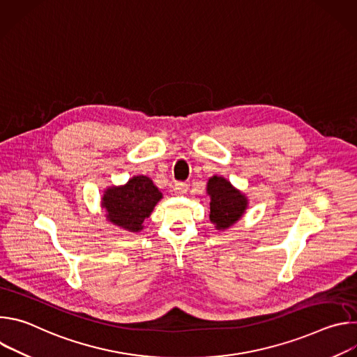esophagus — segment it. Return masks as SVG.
<instances>
[{
	"label": "esophagus",
	"instance_id": "obj_1",
	"mask_svg": "<svg viewBox=\"0 0 357 357\" xmlns=\"http://www.w3.org/2000/svg\"><path fill=\"white\" fill-rule=\"evenodd\" d=\"M174 192L176 195H185L188 192V183H185V182H175Z\"/></svg>",
	"mask_w": 357,
	"mask_h": 357
}]
</instances>
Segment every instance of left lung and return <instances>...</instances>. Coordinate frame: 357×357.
Wrapping results in <instances>:
<instances>
[{
    "label": "left lung",
    "instance_id": "left-lung-1",
    "mask_svg": "<svg viewBox=\"0 0 357 357\" xmlns=\"http://www.w3.org/2000/svg\"><path fill=\"white\" fill-rule=\"evenodd\" d=\"M211 195V222L218 229H227L236 223L247 206V199L222 176H213L208 183Z\"/></svg>",
    "mask_w": 357,
    "mask_h": 357
}]
</instances>
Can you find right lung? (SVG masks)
<instances>
[{
    "label": "right lung",
    "instance_id": "1",
    "mask_svg": "<svg viewBox=\"0 0 357 357\" xmlns=\"http://www.w3.org/2000/svg\"><path fill=\"white\" fill-rule=\"evenodd\" d=\"M162 197L158 188L146 176H134L126 186L110 188L103 197V208L114 225L139 231L142 222L148 218Z\"/></svg>",
    "mask_w": 357,
    "mask_h": 357
}]
</instances>
